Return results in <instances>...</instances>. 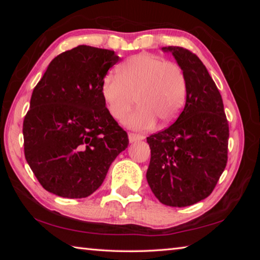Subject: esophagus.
<instances>
[{
  "instance_id": "obj_1",
  "label": "esophagus",
  "mask_w": 260,
  "mask_h": 260,
  "mask_svg": "<svg viewBox=\"0 0 260 260\" xmlns=\"http://www.w3.org/2000/svg\"><path fill=\"white\" fill-rule=\"evenodd\" d=\"M128 139L129 142H136V141H141L144 139L142 134H136V133H128Z\"/></svg>"
}]
</instances>
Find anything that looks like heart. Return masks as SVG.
<instances>
[{
  "label": "heart",
  "mask_w": 260,
  "mask_h": 260,
  "mask_svg": "<svg viewBox=\"0 0 260 260\" xmlns=\"http://www.w3.org/2000/svg\"><path fill=\"white\" fill-rule=\"evenodd\" d=\"M101 90L117 120L124 119L136 100L140 107L125 122L132 128L148 129L157 119L166 125L179 116L186 102L187 78L179 64L141 54L122 63L118 74H107Z\"/></svg>",
  "instance_id": "b5f03b06"
}]
</instances>
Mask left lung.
Segmentation results:
<instances>
[{"label": "left lung", "instance_id": "left-lung-1", "mask_svg": "<svg viewBox=\"0 0 260 260\" xmlns=\"http://www.w3.org/2000/svg\"><path fill=\"white\" fill-rule=\"evenodd\" d=\"M172 52L187 78L183 111L174 124L147 138V181L160 203L183 208L208 197L227 164L230 127L217 86L205 65L182 47Z\"/></svg>", "mask_w": 260, "mask_h": 260}]
</instances>
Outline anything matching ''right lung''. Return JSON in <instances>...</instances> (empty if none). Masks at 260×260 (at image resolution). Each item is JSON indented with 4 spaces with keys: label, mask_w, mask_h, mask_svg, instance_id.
<instances>
[{
    "label": "right lung",
    "mask_w": 260,
    "mask_h": 260,
    "mask_svg": "<svg viewBox=\"0 0 260 260\" xmlns=\"http://www.w3.org/2000/svg\"><path fill=\"white\" fill-rule=\"evenodd\" d=\"M118 61L112 50L78 46L55 57L35 86L23 124L24 152L47 191L65 199L91 195L128 147L101 90Z\"/></svg>",
    "instance_id": "right-lung-1"
}]
</instances>
